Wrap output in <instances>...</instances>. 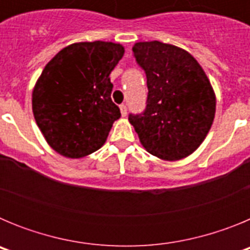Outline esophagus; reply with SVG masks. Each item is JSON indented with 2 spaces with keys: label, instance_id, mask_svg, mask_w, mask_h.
I'll list each match as a JSON object with an SVG mask.
<instances>
[{
  "label": "esophagus",
  "instance_id": "esophagus-1",
  "mask_svg": "<svg viewBox=\"0 0 250 250\" xmlns=\"http://www.w3.org/2000/svg\"><path fill=\"white\" fill-rule=\"evenodd\" d=\"M120 111H121V115H123V116H126L127 115V107H126V105H120Z\"/></svg>",
  "mask_w": 250,
  "mask_h": 250
}]
</instances>
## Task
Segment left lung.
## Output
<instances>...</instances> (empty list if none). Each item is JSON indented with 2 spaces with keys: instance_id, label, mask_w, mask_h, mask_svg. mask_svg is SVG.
Returning <instances> with one entry per match:
<instances>
[{
  "instance_id": "left-lung-1",
  "label": "left lung",
  "mask_w": 250,
  "mask_h": 250,
  "mask_svg": "<svg viewBox=\"0 0 250 250\" xmlns=\"http://www.w3.org/2000/svg\"><path fill=\"white\" fill-rule=\"evenodd\" d=\"M145 71L146 107L129 121L147 151L163 160H179L195 151L210 130L215 94L202 66L188 51L159 41L132 47Z\"/></svg>"
}]
</instances>
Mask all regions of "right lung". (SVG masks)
Returning a JSON list of instances; mask_svg holds the SVG:
<instances>
[{
	"instance_id": "right-lung-1",
	"label": "right lung",
	"mask_w": 250,
	"mask_h": 250,
	"mask_svg": "<svg viewBox=\"0 0 250 250\" xmlns=\"http://www.w3.org/2000/svg\"><path fill=\"white\" fill-rule=\"evenodd\" d=\"M124 51L120 43L77 42L45 66L32 92V111L55 151L79 159L103 146L121 116L109 76Z\"/></svg>"
}]
</instances>
